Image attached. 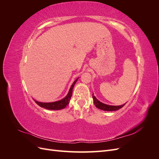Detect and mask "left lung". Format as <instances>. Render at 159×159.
Wrapping results in <instances>:
<instances>
[{"label":"left lung","instance_id":"left-lung-1","mask_svg":"<svg viewBox=\"0 0 159 159\" xmlns=\"http://www.w3.org/2000/svg\"><path fill=\"white\" fill-rule=\"evenodd\" d=\"M92 98L93 99V103L95 104L96 107L103 111H113L119 110L121 108H122L124 105H125V103L121 105H117V106H115V105H109L103 103L97 99V98L94 96L93 93L92 94Z\"/></svg>","mask_w":159,"mask_h":159}]
</instances>
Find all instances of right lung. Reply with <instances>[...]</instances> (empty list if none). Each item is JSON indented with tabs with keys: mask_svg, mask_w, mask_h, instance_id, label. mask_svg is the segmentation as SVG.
<instances>
[{
	"mask_svg": "<svg viewBox=\"0 0 159 159\" xmlns=\"http://www.w3.org/2000/svg\"><path fill=\"white\" fill-rule=\"evenodd\" d=\"M78 80V78L76 79L74 81V82L71 86L68 95H67L64 99H62L60 101H57V102H51V103H42V102H37V101L34 100L35 102L38 105H39L40 107L45 108L46 109H49V110H60V109H62L65 108L70 103V99H71V95H72V91H73L74 86Z\"/></svg>",
	"mask_w": 159,
	"mask_h": 159,
	"instance_id": "add662e5",
	"label": "right lung"
}]
</instances>
